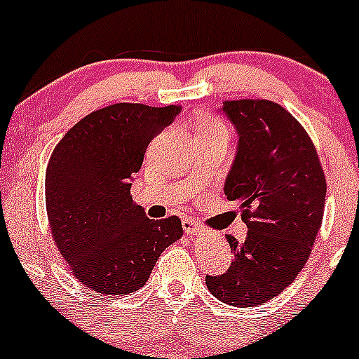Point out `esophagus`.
Wrapping results in <instances>:
<instances>
[{"instance_id":"1","label":"esophagus","mask_w":359,"mask_h":359,"mask_svg":"<svg viewBox=\"0 0 359 359\" xmlns=\"http://www.w3.org/2000/svg\"><path fill=\"white\" fill-rule=\"evenodd\" d=\"M182 226H184V231H186L187 235H198V233H201L199 224L196 223V219H192V218L184 219Z\"/></svg>"}]
</instances>
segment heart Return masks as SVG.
I'll return each mask as SVG.
<instances>
[{"mask_svg":"<svg viewBox=\"0 0 359 359\" xmlns=\"http://www.w3.org/2000/svg\"><path fill=\"white\" fill-rule=\"evenodd\" d=\"M201 131L228 133V129H226V126H224V122L216 119V117H203L198 126V133H201Z\"/></svg>","mask_w":359,"mask_h":359,"instance_id":"heart-1","label":"heart"}]
</instances>
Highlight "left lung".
<instances>
[{"label":"left lung","instance_id":"8db88e82","mask_svg":"<svg viewBox=\"0 0 359 359\" xmlns=\"http://www.w3.org/2000/svg\"><path fill=\"white\" fill-rule=\"evenodd\" d=\"M238 133V149L224 182L238 201L247 238L226 235L233 261L206 276L208 290L235 306L262 305L300 274L324 218L325 173L313 141L293 116L271 100L223 102Z\"/></svg>","mask_w":359,"mask_h":359}]
</instances>
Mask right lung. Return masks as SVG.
I'll use <instances>...</instances> for the list:
<instances>
[{
  "instance_id": "obj_1",
  "label": "right lung",
  "mask_w": 359,
  "mask_h": 359,
  "mask_svg": "<svg viewBox=\"0 0 359 359\" xmlns=\"http://www.w3.org/2000/svg\"><path fill=\"white\" fill-rule=\"evenodd\" d=\"M180 110L126 102L98 109L76 122L50 155V233L74 278L95 293L137 291L161 252L182 237L180 218L149 219L131 196L148 144Z\"/></svg>"
}]
</instances>
